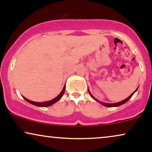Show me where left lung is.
<instances>
[{
  "instance_id": "left-lung-1",
  "label": "left lung",
  "mask_w": 152,
  "mask_h": 152,
  "mask_svg": "<svg viewBox=\"0 0 152 152\" xmlns=\"http://www.w3.org/2000/svg\"><path fill=\"white\" fill-rule=\"evenodd\" d=\"M136 90H137V89H136ZM135 91H136V90H135ZM135 92H134V93H135ZM88 93H90V95H91V97H93V99H95V98H94V97H93V96L91 95V93H90V91H89V90H88ZM134 93H132V94H131V95H130L129 96V97H128V98H126V99H124V100H123V101H121V102H117V103H114V104L104 103V102H99V101H97V99H95V100H97V102H99V103H101V104H102V105H104V106H105V107H118V106H120V105H122V104H124V103L127 102H128V100H129V99H130V97H132V95H133V94H134Z\"/></svg>"
}]
</instances>
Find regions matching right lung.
I'll return each instance as SVG.
<instances>
[{
	"mask_svg": "<svg viewBox=\"0 0 152 152\" xmlns=\"http://www.w3.org/2000/svg\"><path fill=\"white\" fill-rule=\"evenodd\" d=\"M64 91H65V86L64 88H63V90H62V92H61L60 94L57 96V97H55V98H54L53 99H52L50 101H48V102H33V101H31L29 99H26V97H24V99H25L26 101H27L28 102H29L31 104H32L35 105V106H37V107H49L50 106V105L53 104H55V102H57V101L59 100V99H61V97H62V95H64Z\"/></svg>",
	"mask_w": 152,
	"mask_h": 152,
	"instance_id": "obj_1",
	"label": "right lung"
}]
</instances>
